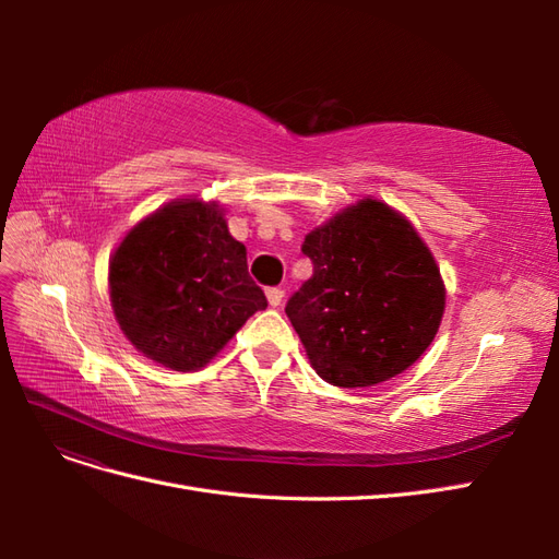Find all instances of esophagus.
Wrapping results in <instances>:
<instances>
[{
  "instance_id": "esophagus-1",
  "label": "esophagus",
  "mask_w": 559,
  "mask_h": 559,
  "mask_svg": "<svg viewBox=\"0 0 559 559\" xmlns=\"http://www.w3.org/2000/svg\"><path fill=\"white\" fill-rule=\"evenodd\" d=\"M265 296H267V302L273 308H277V306H282V298H284V292L280 289V286H270V289L265 292Z\"/></svg>"
}]
</instances>
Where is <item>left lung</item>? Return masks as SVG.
Masks as SVG:
<instances>
[{
  "instance_id": "obj_1",
  "label": "left lung",
  "mask_w": 559,
  "mask_h": 559,
  "mask_svg": "<svg viewBox=\"0 0 559 559\" xmlns=\"http://www.w3.org/2000/svg\"><path fill=\"white\" fill-rule=\"evenodd\" d=\"M312 277L286 302L317 376L373 386L411 368L441 326L445 286L429 247L373 198L306 235Z\"/></svg>"
}]
</instances>
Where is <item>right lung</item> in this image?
I'll return each instance as SVG.
<instances>
[{
  "label": "right lung",
  "instance_id": "add662e5",
  "mask_svg": "<svg viewBox=\"0 0 559 559\" xmlns=\"http://www.w3.org/2000/svg\"><path fill=\"white\" fill-rule=\"evenodd\" d=\"M109 296L128 341L181 373L210 364L267 308L222 207L195 198L167 202L126 235L109 261Z\"/></svg>",
  "mask_w": 559,
  "mask_h": 559
}]
</instances>
